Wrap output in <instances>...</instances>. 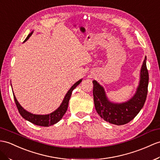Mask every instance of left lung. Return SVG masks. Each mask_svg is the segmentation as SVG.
I'll list each match as a JSON object with an SVG mask.
<instances>
[{
    "mask_svg": "<svg viewBox=\"0 0 160 160\" xmlns=\"http://www.w3.org/2000/svg\"><path fill=\"white\" fill-rule=\"evenodd\" d=\"M147 57L141 70L138 87L133 97L126 102L113 103L108 100L102 86L93 81V95L96 112L102 119L115 125H124L133 119L145 102L149 84V72L146 65Z\"/></svg>",
    "mask_w": 160,
    "mask_h": 160,
    "instance_id": "left-lung-1",
    "label": "left lung"
}]
</instances>
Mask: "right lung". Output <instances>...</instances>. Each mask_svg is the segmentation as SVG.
<instances>
[{
  "label": "right lung",
  "instance_id": "obj_1",
  "mask_svg": "<svg viewBox=\"0 0 160 160\" xmlns=\"http://www.w3.org/2000/svg\"><path fill=\"white\" fill-rule=\"evenodd\" d=\"M32 32H33L30 33L28 35V37H26V38L24 42H25L28 39L29 37L32 35ZM81 81H82V79H80L79 81H78L77 82H76L75 84H74L71 87V88L69 89L68 92L67 93V94H66L63 101H62L61 105L58 107V109H56L55 111H53V112H52V113L48 114V115H35L26 111L24 108L19 104L18 101L17 100L13 93L15 102V104H16L19 114L22 116L23 118H24L26 120H28V122L32 123L37 126L48 127L49 126H52L53 124L58 123L62 118V117L64 116L65 112L67 111L68 102H69L70 98H71V96L72 92L73 91V89L81 82Z\"/></svg>",
  "mask_w": 160,
  "mask_h": 160
}]
</instances>
